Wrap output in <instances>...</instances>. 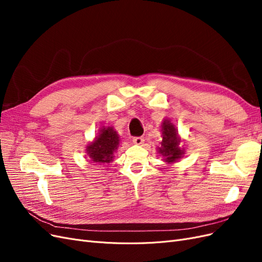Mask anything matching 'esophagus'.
Returning <instances> with one entry per match:
<instances>
[{"label":"esophagus","instance_id":"obj_1","mask_svg":"<svg viewBox=\"0 0 262 262\" xmlns=\"http://www.w3.org/2000/svg\"><path fill=\"white\" fill-rule=\"evenodd\" d=\"M133 143L134 144H137V145H141V144H143V142H144V138H142V137H136V138H133Z\"/></svg>","mask_w":262,"mask_h":262}]
</instances>
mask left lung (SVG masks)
<instances>
[{
	"instance_id": "left-lung-1",
	"label": "left lung",
	"mask_w": 262,
	"mask_h": 262,
	"mask_svg": "<svg viewBox=\"0 0 262 262\" xmlns=\"http://www.w3.org/2000/svg\"><path fill=\"white\" fill-rule=\"evenodd\" d=\"M162 137L161 147H158V153L164 161L168 164L177 162L185 154V149L180 147V138L178 131L168 119H165L162 123Z\"/></svg>"
}]
</instances>
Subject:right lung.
<instances>
[{
    "instance_id": "add662e5",
    "label": "right lung",
    "mask_w": 262,
    "mask_h": 262,
    "mask_svg": "<svg viewBox=\"0 0 262 262\" xmlns=\"http://www.w3.org/2000/svg\"><path fill=\"white\" fill-rule=\"evenodd\" d=\"M119 145V136L113 126L101 128L95 140L86 146V153L94 163L106 164L114 161Z\"/></svg>"
}]
</instances>
